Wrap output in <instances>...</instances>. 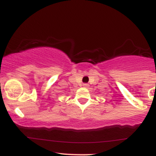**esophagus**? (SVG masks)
Here are the masks:
<instances>
[{"label": "esophagus", "instance_id": "34e87169", "mask_svg": "<svg viewBox=\"0 0 156 156\" xmlns=\"http://www.w3.org/2000/svg\"><path fill=\"white\" fill-rule=\"evenodd\" d=\"M89 87V85L88 83H83V87H84V88H88Z\"/></svg>", "mask_w": 156, "mask_h": 156}]
</instances>
